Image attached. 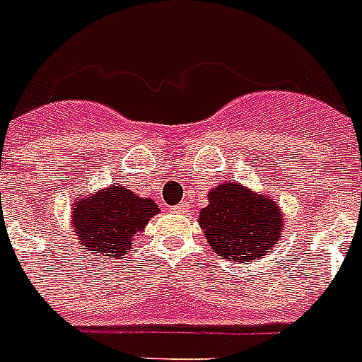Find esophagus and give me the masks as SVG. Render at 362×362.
I'll use <instances>...</instances> for the list:
<instances>
[{"label":"esophagus","mask_w":362,"mask_h":362,"mask_svg":"<svg viewBox=\"0 0 362 362\" xmlns=\"http://www.w3.org/2000/svg\"><path fill=\"white\" fill-rule=\"evenodd\" d=\"M171 209H173V213H187L189 211V204L182 202V204H178V206L171 207Z\"/></svg>","instance_id":"1"}]
</instances>
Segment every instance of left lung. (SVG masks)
Here are the masks:
<instances>
[{"instance_id":"8db88e82","label":"left lung","mask_w":362,"mask_h":362,"mask_svg":"<svg viewBox=\"0 0 362 362\" xmlns=\"http://www.w3.org/2000/svg\"><path fill=\"white\" fill-rule=\"evenodd\" d=\"M199 224L209 246L231 262H257L281 240L284 218L269 194H257L235 182H222L207 193Z\"/></svg>"}]
</instances>
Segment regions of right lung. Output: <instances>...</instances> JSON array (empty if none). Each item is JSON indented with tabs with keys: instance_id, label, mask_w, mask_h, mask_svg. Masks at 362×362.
<instances>
[{
	"instance_id": "add662e5",
	"label": "right lung",
	"mask_w": 362,
	"mask_h": 362,
	"mask_svg": "<svg viewBox=\"0 0 362 362\" xmlns=\"http://www.w3.org/2000/svg\"><path fill=\"white\" fill-rule=\"evenodd\" d=\"M156 213L160 209L153 200L115 184L76 200L72 207V228L80 250H86L87 255L118 259L131 251L133 240Z\"/></svg>"
}]
</instances>
